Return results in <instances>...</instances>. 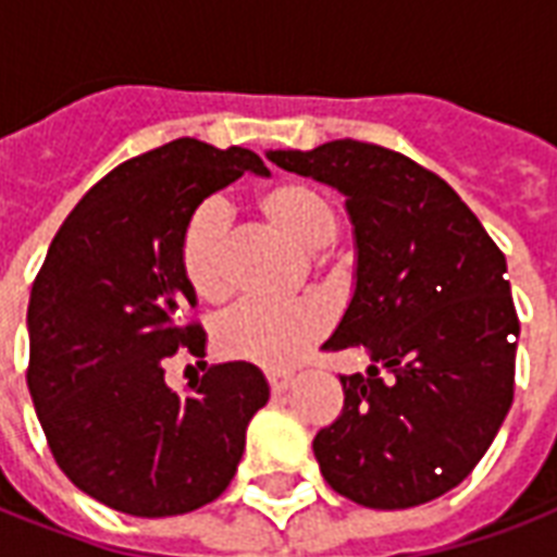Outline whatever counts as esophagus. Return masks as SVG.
I'll return each mask as SVG.
<instances>
[{
    "instance_id": "obj_1",
    "label": "esophagus",
    "mask_w": 557,
    "mask_h": 557,
    "mask_svg": "<svg viewBox=\"0 0 557 557\" xmlns=\"http://www.w3.org/2000/svg\"><path fill=\"white\" fill-rule=\"evenodd\" d=\"M267 383H270V389H273L275 395H282V392L290 389L293 374L290 372H270L267 374Z\"/></svg>"
}]
</instances>
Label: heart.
<instances>
[{
  "mask_svg": "<svg viewBox=\"0 0 557 557\" xmlns=\"http://www.w3.org/2000/svg\"><path fill=\"white\" fill-rule=\"evenodd\" d=\"M256 206L273 230L284 232L301 249L317 252L337 238V206L313 185L282 180L258 194ZM180 267L202 301H220L230 293V218L223 206L200 202L185 220ZM327 325L331 310L313 296L293 301L249 299L220 319L218 346L226 357L278 372L296 363Z\"/></svg>",
  "mask_w": 557,
  "mask_h": 557,
  "instance_id": "b5f03b06",
  "label": "heart"
}]
</instances>
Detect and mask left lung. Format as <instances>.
I'll return each mask as SVG.
<instances>
[{"mask_svg": "<svg viewBox=\"0 0 557 557\" xmlns=\"http://www.w3.org/2000/svg\"><path fill=\"white\" fill-rule=\"evenodd\" d=\"M346 197L355 296L327 351L363 346L343 412L313 438L331 488L366 508H412L476 468L515 398L517 322L506 256L462 197L404 153L337 139L270 150Z\"/></svg>", "mask_w": 557, "mask_h": 557, "instance_id": "left-lung-1", "label": "left lung"}]
</instances>
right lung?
I'll return each instance as SVG.
<instances>
[{
    "label": "right lung",
    "instance_id": "obj_1",
    "mask_svg": "<svg viewBox=\"0 0 557 557\" xmlns=\"http://www.w3.org/2000/svg\"><path fill=\"white\" fill-rule=\"evenodd\" d=\"M244 171L247 148L174 139L110 171L69 211L28 301V392L60 471L103 506L171 517L218 499L238 471L247 424L270 400L261 369L211 366L191 392L168 357H206L180 267L185 220Z\"/></svg>",
    "mask_w": 557,
    "mask_h": 557
}]
</instances>
